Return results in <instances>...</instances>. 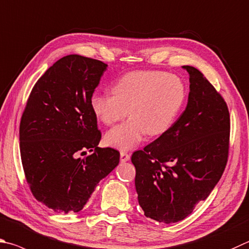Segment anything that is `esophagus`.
I'll return each instance as SVG.
<instances>
[{
  "label": "esophagus",
  "instance_id": "34e87169",
  "mask_svg": "<svg viewBox=\"0 0 249 249\" xmlns=\"http://www.w3.org/2000/svg\"><path fill=\"white\" fill-rule=\"evenodd\" d=\"M120 157H121V162H127L128 160H129V155L127 152H124V151H121V153H120Z\"/></svg>",
  "mask_w": 249,
  "mask_h": 249
}]
</instances>
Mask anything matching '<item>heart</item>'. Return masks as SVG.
<instances>
[{"mask_svg": "<svg viewBox=\"0 0 249 249\" xmlns=\"http://www.w3.org/2000/svg\"><path fill=\"white\" fill-rule=\"evenodd\" d=\"M112 93L96 92L90 99L93 114L112 125L127 114L130 119L106 134L107 146L129 150L146 137L164 134L178 117L186 99L183 80L157 71H134L113 83Z\"/></svg>", "mask_w": 249, "mask_h": 249, "instance_id": "b5f03b06", "label": "heart"}]
</instances>
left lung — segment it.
I'll return each mask as SVG.
<instances>
[{"label": "left lung", "instance_id": "8db88e82", "mask_svg": "<svg viewBox=\"0 0 249 249\" xmlns=\"http://www.w3.org/2000/svg\"><path fill=\"white\" fill-rule=\"evenodd\" d=\"M189 75L186 109L169 130L135 151V186L147 218L175 223L186 218L218 184L228 162L230 113L201 71Z\"/></svg>", "mask_w": 249, "mask_h": 249}]
</instances>
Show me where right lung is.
<instances>
[{"mask_svg": "<svg viewBox=\"0 0 249 249\" xmlns=\"http://www.w3.org/2000/svg\"><path fill=\"white\" fill-rule=\"evenodd\" d=\"M107 65L78 54L62 57L34 86L19 126L21 163L31 193L54 212L83 209L120 152L99 148L90 99ZM87 150L91 155L80 158Z\"/></svg>", "mask_w": 249, "mask_h": 249, "instance_id": "right-lung-1", "label": "right lung"}]
</instances>
